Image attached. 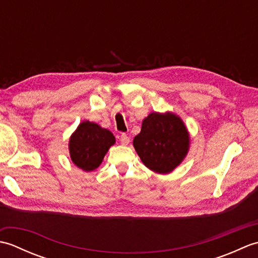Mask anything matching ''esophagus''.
Instances as JSON below:
<instances>
[{
    "label": "esophagus",
    "instance_id": "34e87169",
    "mask_svg": "<svg viewBox=\"0 0 258 258\" xmlns=\"http://www.w3.org/2000/svg\"><path fill=\"white\" fill-rule=\"evenodd\" d=\"M119 141H120V144H122V145H128L130 144V138L126 134L120 135Z\"/></svg>",
    "mask_w": 258,
    "mask_h": 258
}]
</instances>
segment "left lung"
I'll use <instances>...</instances> for the list:
<instances>
[{
  "label": "left lung",
  "instance_id": "left-lung-1",
  "mask_svg": "<svg viewBox=\"0 0 258 258\" xmlns=\"http://www.w3.org/2000/svg\"><path fill=\"white\" fill-rule=\"evenodd\" d=\"M189 132L183 119L172 112H152L142 122L133 140L144 165L158 174L173 172L189 151Z\"/></svg>",
  "mask_w": 258,
  "mask_h": 258
}]
</instances>
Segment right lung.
Listing matches in <instances>:
<instances>
[{
  "instance_id": "right-lung-1",
  "label": "right lung",
  "mask_w": 258,
  "mask_h": 258,
  "mask_svg": "<svg viewBox=\"0 0 258 258\" xmlns=\"http://www.w3.org/2000/svg\"><path fill=\"white\" fill-rule=\"evenodd\" d=\"M115 144L111 131L90 120H83L71 135L69 151L71 160L84 172H92L101 165L109 147Z\"/></svg>"
}]
</instances>
